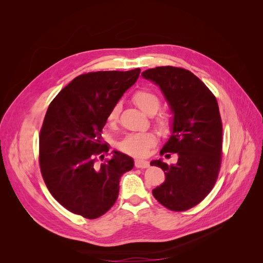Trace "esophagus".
I'll list each match as a JSON object with an SVG mask.
<instances>
[{
    "label": "esophagus",
    "mask_w": 263,
    "mask_h": 263,
    "mask_svg": "<svg viewBox=\"0 0 263 263\" xmlns=\"http://www.w3.org/2000/svg\"><path fill=\"white\" fill-rule=\"evenodd\" d=\"M134 165H135V167H137V168H147V167H149V162H147L145 160L137 159V160H135Z\"/></svg>",
    "instance_id": "esophagus-1"
}]
</instances>
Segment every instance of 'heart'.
<instances>
[{
    "label": "heart",
    "instance_id": "1",
    "mask_svg": "<svg viewBox=\"0 0 263 263\" xmlns=\"http://www.w3.org/2000/svg\"><path fill=\"white\" fill-rule=\"evenodd\" d=\"M132 101L139 106L143 112L148 115L156 114L161 107L160 97L149 88H142L134 91L132 95ZM120 114V104H114L107 114L109 122H116ZM174 118L170 113H161L157 117V127L162 132H168L173 126ZM155 144V137L150 133H134L128 134L119 143V148L124 154L134 157H143L146 155L149 148Z\"/></svg>",
    "mask_w": 263,
    "mask_h": 263
}]
</instances>
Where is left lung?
<instances>
[{
  "instance_id": "obj_1",
  "label": "left lung",
  "mask_w": 263,
  "mask_h": 263,
  "mask_svg": "<svg viewBox=\"0 0 263 263\" xmlns=\"http://www.w3.org/2000/svg\"><path fill=\"white\" fill-rule=\"evenodd\" d=\"M142 76L156 82L174 112L173 133L161 156H178L176 164L156 160L150 165L165 172V181L153 191L168 210L186 211L212 191L222 165L223 124L215 96L184 68L161 66Z\"/></svg>"
}]
</instances>
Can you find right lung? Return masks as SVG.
<instances>
[{
    "instance_id": "add662e5",
    "label": "right lung",
    "mask_w": 263,
    "mask_h": 263,
    "mask_svg": "<svg viewBox=\"0 0 263 263\" xmlns=\"http://www.w3.org/2000/svg\"><path fill=\"white\" fill-rule=\"evenodd\" d=\"M141 69L83 73L50 103L39 133L41 176L64 208L88 219L106 213L118 198L120 177L133 160L119 151L104 160L101 142L108 110L139 79Z\"/></svg>"
}]
</instances>
